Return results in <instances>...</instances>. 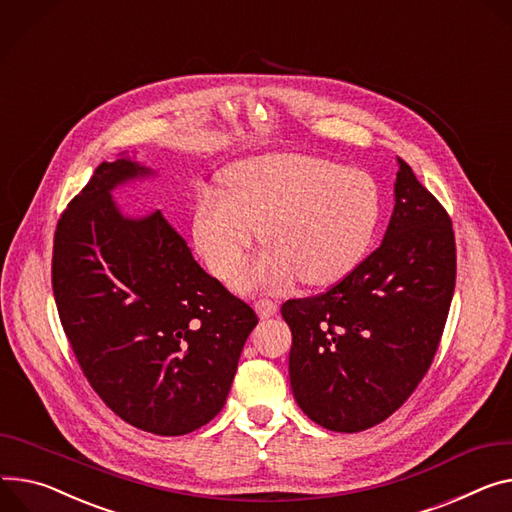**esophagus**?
Wrapping results in <instances>:
<instances>
[{
  "label": "esophagus",
  "instance_id": "34e87169",
  "mask_svg": "<svg viewBox=\"0 0 512 512\" xmlns=\"http://www.w3.org/2000/svg\"><path fill=\"white\" fill-rule=\"evenodd\" d=\"M254 309H256V313H258V316H260L262 320H266V318H272L274 313H277L279 305L274 303V301H270V299H258V301L254 303Z\"/></svg>",
  "mask_w": 512,
  "mask_h": 512
}]
</instances>
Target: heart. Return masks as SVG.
Instances as JSON below:
<instances>
[{
	"label": "heart",
	"instance_id": "b5f03b06",
	"mask_svg": "<svg viewBox=\"0 0 512 512\" xmlns=\"http://www.w3.org/2000/svg\"><path fill=\"white\" fill-rule=\"evenodd\" d=\"M229 194L201 190L192 235L209 268L231 281L260 238L270 246L235 281L244 291H279L340 281L367 254L381 219L377 182L322 157L272 153L225 176Z\"/></svg>",
	"mask_w": 512,
	"mask_h": 512
}]
</instances>
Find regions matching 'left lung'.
Segmentation results:
<instances>
[{"instance_id":"left-lung-1","label":"left lung","mask_w":512,"mask_h":512,"mask_svg":"<svg viewBox=\"0 0 512 512\" xmlns=\"http://www.w3.org/2000/svg\"><path fill=\"white\" fill-rule=\"evenodd\" d=\"M381 246L326 293L289 299V377L316 424L361 432L396 412L439 348L455 291V235L443 205L398 157Z\"/></svg>"}]
</instances>
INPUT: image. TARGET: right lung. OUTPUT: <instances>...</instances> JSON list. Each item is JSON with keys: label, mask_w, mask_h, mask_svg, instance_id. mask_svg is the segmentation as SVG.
<instances>
[{"label": "right lung", "mask_w": 512, "mask_h": 512, "mask_svg": "<svg viewBox=\"0 0 512 512\" xmlns=\"http://www.w3.org/2000/svg\"><path fill=\"white\" fill-rule=\"evenodd\" d=\"M153 170L102 162L63 211L53 293L73 355L125 422L178 437L213 420L238 371L254 309L190 254L162 215L127 217L112 190Z\"/></svg>", "instance_id": "obj_1"}]
</instances>
